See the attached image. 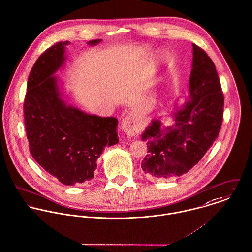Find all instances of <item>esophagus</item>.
Here are the masks:
<instances>
[{
  "mask_svg": "<svg viewBox=\"0 0 252 252\" xmlns=\"http://www.w3.org/2000/svg\"><path fill=\"white\" fill-rule=\"evenodd\" d=\"M139 123L132 115L126 116L122 121V129L128 136H133L139 132Z\"/></svg>",
  "mask_w": 252,
  "mask_h": 252,
  "instance_id": "obj_1",
  "label": "esophagus"
}]
</instances>
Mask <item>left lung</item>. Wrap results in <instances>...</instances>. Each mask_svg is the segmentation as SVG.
Instances as JSON below:
<instances>
[{
	"instance_id": "obj_1",
	"label": "left lung",
	"mask_w": 252,
	"mask_h": 252,
	"mask_svg": "<svg viewBox=\"0 0 252 252\" xmlns=\"http://www.w3.org/2000/svg\"><path fill=\"white\" fill-rule=\"evenodd\" d=\"M192 46L190 99L174 114V126L164 127L155 119L141 136L147 142L141 168L153 179L188 173L202 159L221 129L224 94L215 64L203 49Z\"/></svg>"
}]
</instances>
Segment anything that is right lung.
<instances>
[{
	"label": "right lung",
	"instance_id": "right-lung-1",
	"mask_svg": "<svg viewBox=\"0 0 252 252\" xmlns=\"http://www.w3.org/2000/svg\"><path fill=\"white\" fill-rule=\"evenodd\" d=\"M101 39L91 40L96 45ZM58 42L35 62L27 81L23 116L29 151L35 161L65 186L94 177L96 161L105 146L119 142L118 120L88 115L66 106L56 76L64 60V46Z\"/></svg>",
	"mask_w": 252,
	"mask_h": 252
}]
</instances>
